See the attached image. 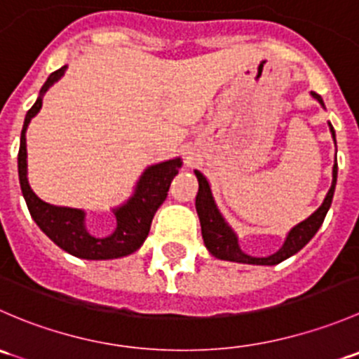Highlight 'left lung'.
<instances>
[{
  "instance_id": "left-lung-1",
  "label": "left lung",
  "mask_w": 359,
  "mask_h": 359,
  "mask_svg": "<svg viewBox=\"0 0 359 359\" xmlns=\"http://www.w3.org/2000/svg\"><path fill=\"white\" fill-rule=\"evenodd\" d=\"M311 95H313L321 106H325L323 99H321L318 93L311 92ZM328 126H330L332 137H334L335 140L334 126H332L330 123H328ZM194 173H196L198 177V184H200V189H198V194H196V212H198V217H200L203 241H205V247L208 248V252L220 260L257 264V266H276V264L283 262L285 259L295 255L299 250L306 247V245L311 241V238L318 233L321 224H323L328 208H330L332 205V200H334L335 184H337V159L334 165V173H332V175H334V180H332V187L330 191H328L325 201L321 203V206L313 213V215L307 217L304 222L297 224L290 233H288L283 247L269 257H252V255H247V253L240 248L236 233H234V231L229 227V224L224 220V217L220 215L219 208H217L215 201H213L212 191H210V184L208 180H206V177L203 175L201 172H198V170H194Z\"/></svg>"
}]
</instances>
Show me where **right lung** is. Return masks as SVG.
Returning a JSON list of instances; mask_svg holds the SVG:
<instances>
[{
	"mask_svg": "<svg viewBox=\"0 0 359 359\" xmlns=\"http://www.w3.org/2000/svg\"><path fill=\"white\" fill-rule=\"evenodd\" d=\"M66 66L57 69L48 76L45 85L39 90V97L34 106L27 111L24 119L22 133H20V149H19V180L22 189L24 200L34 222L39 229L62 250L79 259L88 260H106L118 259L133 253L142 247L149 234L151 222L166 200L170 184L173 177L179 173L182 166L180 158L168 159V161L158 163L149 166L142 173L140 180L137 182L135 193L125 205L114 210L116 229L111 236L95 238L86 231L85 212L78 208H67V206H55L39 200L32 193L27 182V149H25V130L29 121L38 114L43 104V93L50 88L55 81L62 78Z\"/></svg>",
	"mask_w": 359,
	"mask_h": 359,
	"instance_id": "add662e5",
	"label": "right lung"
}]
</instances>
